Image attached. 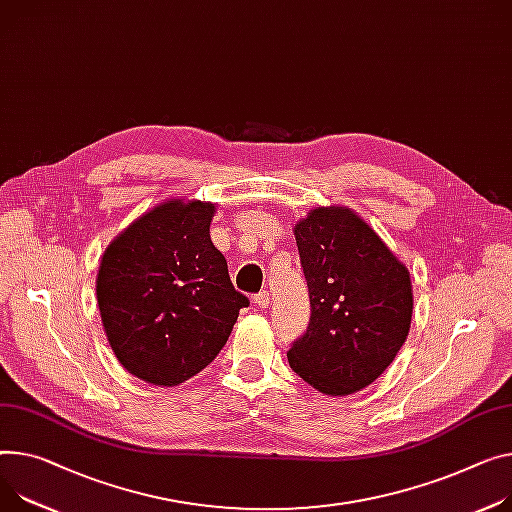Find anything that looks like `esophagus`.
Segmentation results:
<instances>
[{"mask_svg":"<svg viewBox=\"0 0 512 512\" xmlns=\"http://www.w3.org/2000/svg\"><path fill=\"white\" fill-rule=\"evenodd\" d=\"M254 303H256L258 307H268V303H270L268 291H260V293H256V295H254Z\"/></svg>","mask_w":512,"mask_h":512,"instance_id":"34e87169","label":"esophagus"}]
</instances>
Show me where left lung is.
<instances>
[{
	"mask_svg": "<svg viewBox=\"0 0 512 512\" xmlns=\"http://www.w3.org/2000/svg\"><path fill=\"white\" fill-rule=\"evenodd\" d=\"M295 240L311 316L289 365L326 396H348L373 383L406 342L410 272L346 207L313 209L295 225Z\"/></svg>",
	"mask_w": 512,
	"mask_h": 512,
	"instance_id": "1",
	"label": "left lung"
}]
</instances>
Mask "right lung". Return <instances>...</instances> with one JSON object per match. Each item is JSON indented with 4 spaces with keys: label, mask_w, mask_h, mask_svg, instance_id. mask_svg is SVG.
<instances>
[{
    "label": "right lung",
    "mask_w": 512,
    "mask_h": 512,
    "mask_svg": "<svg viewBox=\"0 0 512 512\" xmlns=\"http://www.w3.org/2000/svg\"><path fill=\"white\" fill-rule=\"evenodd\" d=\"M211 203L153 207L106 248L96 297L121 365L153 385L201 373L225 346L248 297L235 291L211 242Z\"/></svg>",
    "instance_id": "obj_1"
}]
</instances>
